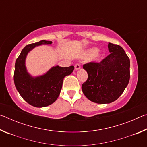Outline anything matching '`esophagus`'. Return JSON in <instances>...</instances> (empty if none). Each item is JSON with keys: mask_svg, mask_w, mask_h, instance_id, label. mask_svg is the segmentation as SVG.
<instances>
[{"mask_svg": "<svg viewBox=\"0 0 147 147\" xmlns=\"http://www.w3.org/2000/svg\"><path fill=\"white\" fill-rule=\"evenodd\" d=\"M74 68H75V70H76V71H78V70H79V69L81 68V65H80V64H79V63H76V64L75 65V66H74Z\"/></svg>", "mask_w": 147, "mask_h": 147, "instance_id": "obj_1", "label": "esophagus"}]
</instances>
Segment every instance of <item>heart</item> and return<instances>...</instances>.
Listing matches in <instances>:
<instances>
[{
	"instance_id": "obj_1",
	"label": "heart",
	"mask_w": 147,
	"mask_h": 147,
	"mask_svg": "<svg viewBox=\"0 0 147 147\" xmlns=\"http://www.w3.org/2000/svg\"><path fill=\"white\" fill-rule=\"evenodd\" d=\"M97 52H98V49L96 48H92L89 50V53L93 54V55L97 53Z\"/></svg>"
}]
</instances>
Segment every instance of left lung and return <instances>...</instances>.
<instances>
[{"mask_svg": "<svg viewBox=\"0 0 147 147\" xmlns=\"http://www.w3.org/2000/svg\"><path fill=\"white\" fill-rule=\"evenodd\" d=\"M110 54L100 63L90 62L83 68L88 74L82 86L83 93L89 100L109 104L116 100L130 80V59L121 46L109 43Z\"/></svg>", "mask_w": 147, "mask_h": 147, "instance_id": "left-lung-1", "label": "left lung"}]
</instances>
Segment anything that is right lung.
Masks as SVG:
<instances>
[{
    "label": "right lung",
    "instance_id": "add662e5",
    "mask_svg": "<svg viewBox=\"0 0 147 147\" xmlns=\"http://www.w3.org/2000/svg\"><path fill=\"white\" fill-rule=\"evenodd\" d=\"M53 42L41 40L38 43L30 44L22 50L15 64L14 83L20 95L27 103L37 108H43L55 102L60 94L63 78L70 75L74 66L61 67L53 66L42 75L32 76L26 67L28 54L35 47L48 45Z\"/></svg>",
    "mask_w": 147,
    "mask_h": 147
}]
</instances>
